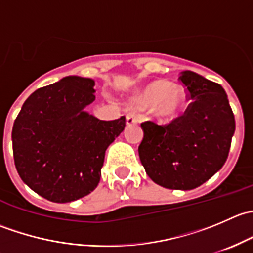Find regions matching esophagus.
Segmentation results:
<instances>
[{"label": "esophagus", "instance_id": "obj_1", "mask_svg": "<svg viewBox=\"0 0 253 253\" xmlns=\"http://www.w3.org/2000/svg\"><path fill=\"white\" fill-rule=\"evenodd\" d=\"M137 121H138V117H137V115H134V114H127L126 115L127 125H133V124H136Z\"/></svg>", "mask_w": 253, "mask_h": 253}]
</instances>
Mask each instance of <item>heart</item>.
I'll return each instance as SVG.
<instances>
[{
	"label": "heart",
	"instance_id": "heart-1",
	"mask_svg": "<svg viewBox=\"0 0 253 253\" xmlns=\"http://www.w3.org/2000/svg\"><path fill=\"white\" fill-rule=\"evenodd\" d=\"M186 100V94L180 86L171 85V83L163 79L152 82L138 94L136 103L141 106L150 108L155 106L158 115L163 117L175 116Z\"/></svg>",
	"mask_w": 253,
	"mask_h": 253
}]
</instances>
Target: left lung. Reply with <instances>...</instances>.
Returning <instances> with one entry per match:
<instances>
[{
    "instance_id": "obj_1",
    "label": "left lung",
    "mask_w": 253,
    "mask_h": 253,
    "mask_svg": "<svg viewBox=\"0 0 253 253\" xmlns=\"http://www.w3.org/2000/svg\"><path fill=\"white\" fill-rule=\"evenodd\" d=\"M191 103L169 124L144 121L139 159L148 176L171 190H193L228 159L235 117L223 86L191 71L180 73Z\"/></svg>"
}]
</instances>
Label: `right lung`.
<instances>
[{
    "mask_svg": "<svg viewBox=\"0 0 253 253\" xmlns=\"http://www.w3.org/2000/svg\"><path fill=\"white\" fill-rule=\"evenodd\" d=\"M94 93L93 79L68 76L35 90L14 120L18 174L51 202H72L98 186L106 148L126 126L125 116L103 121L83 110Z\"/></svg>",
    "mask_w": 253,
    "mask_h": 253,
    "instance_id": "obj_1",
    "label": "right lung"
}]
</instances>
